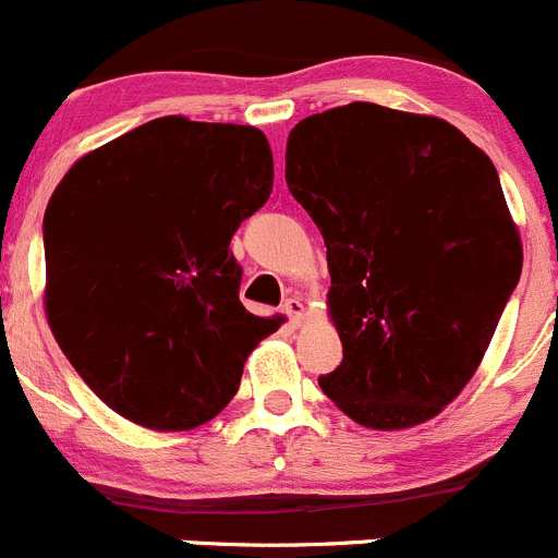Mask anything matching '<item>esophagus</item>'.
Listing matches in <instances>:
<instances>
[{"label":"esophagus","instance_id":"1","mask_svg":"<svg viewBox=\"0 0 558 558\" xmlns=\"http://www.w3.org/2000/svg\"><path fill=\"white\" fill-rule=\"evenodd\" d=\"M281 312H284L287 317H290L292 325H301L303 314H306V306H303L301 298H287V301L281 303Z\"/></svg>","mask_w":558,"mask_h":558}]
</instances>
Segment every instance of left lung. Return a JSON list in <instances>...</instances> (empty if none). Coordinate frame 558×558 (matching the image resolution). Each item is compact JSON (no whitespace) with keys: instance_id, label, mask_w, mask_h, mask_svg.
Segmentation results:
<instances>
[{"instance_id":"left-lung-1","label":"left lung","mask_w":558,"mask_h":558,"mask_svg":"<svg viewBox=\"0 0 558 558\" xmlns=\"http://www.w3.org/2000/svg\"><path fill=\"white\" fill-rule=\"evenodd\" d=\"M284 159L328 250L344 347L319 388L366 428L432 421L472 379L521 279L494 162L448 121L374 102L298 121Z\"/></svg>"}]
</instances>
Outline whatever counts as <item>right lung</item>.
<instances>
[{"label":"right lung","instance_id":"right-lung-1","mask_svg":"<svg viewBox=\"0 0 558 558\" xmlns=\"http://www.w3.org/2000/svg\"><path fill=\"white\" fill-rule=\"evenodd\" d=\"M255 126L162 116L68 170L43 219L46 314L86 385L126 421L186 432L228 407L279 328L239 301L230 239L268 201Z\"/></svg>","mask_w":558,"mask_h":558}]
</instances>
